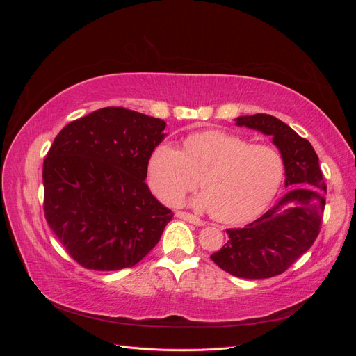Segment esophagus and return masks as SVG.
<instances>
[{
	"mask_svg": "<svg viewBox=\"0 0 356 356\" xmlns=\"http://www.w3.org/2000/svg\"><path fill=\"white\" fill-rule=\"evenodd\" d=\"M175 215H177V218H181V220H184V221H188V222H191V224L203 225V221H202L199 217H196V215H193V213L178 211V212H175Z\"/></svg>",
	"mask_w": 356,
	"mask_h": 356,
	"instance_id": "obj_1",
	"label": "esophagus"
}]
</instances>
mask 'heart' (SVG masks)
<instances>
[{
	"label": "heart",
	"instance_id": "1",
	"mask_svg": "<svg viewBox=\"0 0 356 356\" xmlns=\"http://www.w3.org/2000/svg\"><path fill=\"white\" fill-rule=\"evenodd\" d=\"M199 178L203 193L195 207L221 222L242 224L272 203L285 178V160L273 145L217 129L188 135L182 152L161 143L148 159L149 186L166 203L179 202Z\"/></svg>",
	"mask_w": 356,
	"mask_h": 356
}]
</instances>
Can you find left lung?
<instances>
[{"mask_svg":"<svg viewBox=\"0 0 356 356\" xmlns=\"http://www.w3.org/2000/svg\"><path fill=\"white\" fill-rule=\"evenodd\" d=\"M236 124L273 136L285 160V186L294 187L258 220L242 229H227V243L211 260L236 277L266 279L284 273L316 241L327 186L314 147L286 123L254 114L238 117Z\"/></svg>","mask_w":356,"mask_h":356,"instance_id":"8db88e82","label":"left lung"}]
</instances>
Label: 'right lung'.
I'll return each mask as SVG.
<instances>
[{
    "label": "right lung",
    "mask_w": 356,
    "mask_h": 356,
    "mask_svg": "<svg viewBox=\"0 0 356 356\" xmlns=\"http://www.w3.org/2000/svg\"><path fill=\"white\" fill-rule=\"evenodd\" d=\"M166 123L106 106L67 124L42 165L44 217L72 260L89 270L132 267L174 217L145 184Z\"/></svg>",
    "instance_id": "obj_1"
}]
</instances>
